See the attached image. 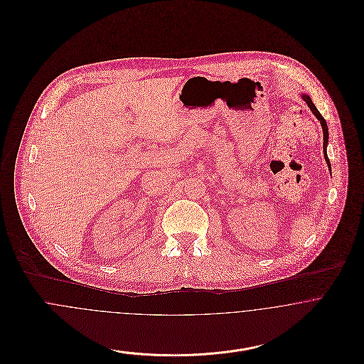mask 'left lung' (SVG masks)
<instances>
[{"label":"left lung","instance_id":"8db88e82","mask_svg":"<svg viewBox=\"0 0 364 364\" xmlns=\"http://www.w3.org/2000/svg\"><path fill=\"white\" fill-rule=\"evenodd\" d=\"M301 98H303V101L306 102V104L309 105V107H310V110H311L312 113L315 114V117L319 120V123H321V126H322V133H323V156H325V161H326V164H328V168L331 169V162H329V159H328V154H326V147H328V136H329V133H328V126H326V120L322 117V114L318 112V109L315 107V105L312 104L311 97H309L307 94H301Z\"/></svg>","mask_w":364,"mask_h":364}]
</instances>
